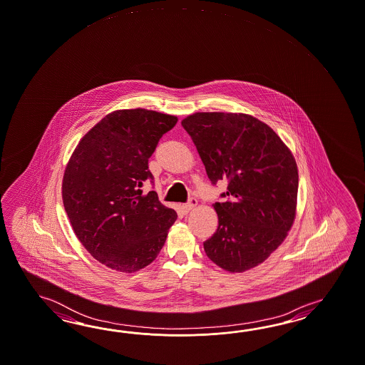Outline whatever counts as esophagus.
<instances>
[{"label": "esophagus", "mask_w": 365, "mask_h": 365, "mask_svg": "<svg viewBox=\"0 0 365 365\" xmlns=\"http://www.w3.org/2000/svg\"><path fill=\"white\" fill-rule=\"evenodd\" d=\"M196 205H197V200H196L195 197H191V199L188 200V203L183 205V211H185V212H190L191 210L195 208Z\"/></svg>", "instance_id": "34e87169"}]
</instances>
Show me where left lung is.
<instances>
[{"label": "left lung", "mask_w": 365, "mask_h": 365, "mask_svg": "<svg viewBox=\"0 0 365 365\" xmlns=\"http://www.w3.org/2000/svg\"><path fill=\"white\" fill-rule=\"evenodd\" d=\"M210 180H227L215 203L219 227L205 255L230 273L262 264L282 242L297 214L298 168L269 125L245 113L197 112L182 121Z\"/></svg>", "instance_id": "obj_1"}]
</instances>
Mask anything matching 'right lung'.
Returning a JSON list of instances; mask_svg holds the SVG:
<instances>
[{
  "mask_svg": "<svg viewBox=\"0 0 365 365\" xmlns=\"http://www.w3.org/2000/svg\"><path fill=\"white\" fill-rule=\"evenodd\" d=\"M178 117L118 109L84 134L72 153L62 197L72 230L103 265L134 273L151 264L163 247L177 212L141 187L153 179L148 162L160 137Z\"/></svg>",
  "mask_w": 365,
  "mask_h": 365,
  "instance_id": "right-lung-1",
  "label": "right lung"
}]
</instances>
